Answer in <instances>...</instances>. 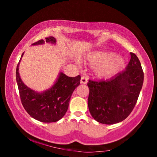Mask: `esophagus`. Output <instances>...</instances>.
<instances>
[{"instance_id": "obj_1", "label": "esophagus", "mask_w": 157, "mask_h": 157, "mask_svg": "<svg viewBox=\"0 0 157 157\" xmlns=\"http://www.w3.org/2000/svg\"><path fill=\"white\" fill-rule=\"evenodd\" d=\"M80 82H81L82 84H86L87 82H88V80H87V78H86V77H85V76H82V78H81Z\"/></svg>"}]
</instances>
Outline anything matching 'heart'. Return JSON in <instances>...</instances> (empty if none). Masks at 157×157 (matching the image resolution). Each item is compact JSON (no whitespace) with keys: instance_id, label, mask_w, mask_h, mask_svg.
Returning <instances> with one entry per match:
<instances>
[{"instance_id":"heart-1","label":"heart","mask_w":157,"mask_h":157,"mask_svg":"<svg viewBox=\"0 0 157 157\" xmlns=\"http://www.w3.org/2000/svg\"><path fill=\"white\" fill-rule=\"evenodd\" d=\"M89 64L95 66V74L101 78L109 77L120 71L124 60L120 55L107 50H95L88 55Z\"/></svg>"}]
</instances>
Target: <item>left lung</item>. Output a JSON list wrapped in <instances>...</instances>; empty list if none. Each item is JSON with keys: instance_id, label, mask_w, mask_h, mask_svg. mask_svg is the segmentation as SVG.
<instances>
[{"instance_id": "obj_1", "label": "left lung", "mask_w": 157, "mask_h": 157, "mask_svg": "<svg viewBox=\"0 0 157 157\" xmlns=\"http://www.w3.org/2000/svg\"><path fill=\"white\" fill-rule=\"evenodd\" d=\"M125 70L106 80H89L88 106L98 123L112 124L124 121L136 105L144 74L139 58L130 52Z\"/></svg>"}]
</instances>
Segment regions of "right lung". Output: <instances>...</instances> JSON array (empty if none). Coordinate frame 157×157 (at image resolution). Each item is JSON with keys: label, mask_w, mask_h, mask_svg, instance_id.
<instances>
[{"label": "right lung", "mask_w": 157, "mask_h": 157, "mask_svg": "<svg viewBox=\"0 0 157 157\" xmlns=\"http://www.w3.org/2000/svg\"><path fill=\"white\" fill-rule=\"evenodd\" d=\"M56 41L55 37L49 36L45 41L41 39L32 45H42L45 42L55 44ZM23 54L24 52L21 55L16 71V79L23 107L31 117L42 123L59 121L68 110L73 92L80 84V75L72 78L60 72L50 89L41 93L36 92L26 86L20 78L18 68Z\"/></svg>", "instance_id": "1"}]
</instances>
